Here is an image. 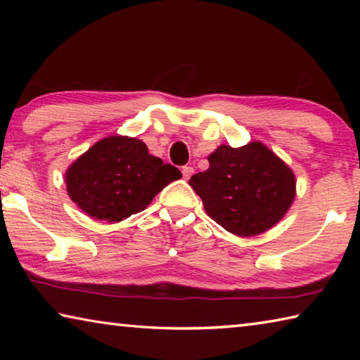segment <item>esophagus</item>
I'll list each match as a JSON object with an SVG mask.
<instances>
[{
    "label": "esophagus",
    "mask_w": 360,
    "mask_h": 360,
    "mask_svg": "<svg viewBox=\"0 0 360 360\" xmlns=\"http://www.w3.org/2000/svg\"><path fill=\"white\" fill-rule=\"evenodd\" d=\"M192 174H193L192 167H182V176H184V179H188Z\"/></svg>",
    "instance_id": "obj_1"
}]
</instances>
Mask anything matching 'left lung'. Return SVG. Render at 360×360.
Here are the masks:
<instances>
[{
	"mask_svg": "<svg viewBox=\"0 0 360 360\" xmlns=\"http://www.w3.org/2000/svg\"><path fill=\"white\" fill-rule=\"evenodd\" d=\"M210 168L188 184L206 214L236 236H254L276 225L295 198L292 169L265 144H222L208 157Z\"/></svg>",
	"mask_w": 360,
	"mask_h": 360,
	"instance_id": "obj_1",
	"label": "left lung"
}]
</instances>
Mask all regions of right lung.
Instances as JSON below:
<instances>
[{
	"instance_id": "obj_1",
	"label": "right lung",
	"mask_w": 360,
	"mask_h": 360,
	"mask_svg": "<svg viewBox=\"0 0 360 360\" xmlns=\"http://www.w3.org/2000/svg\"><path fill=\"white\" fill-rule=\"evenodd\" d=\"M181 172L149 154L141 139L108 136L66 169L70 198L90 217L120 222L143 211Z\"/></svg>"
}]
</instances>
